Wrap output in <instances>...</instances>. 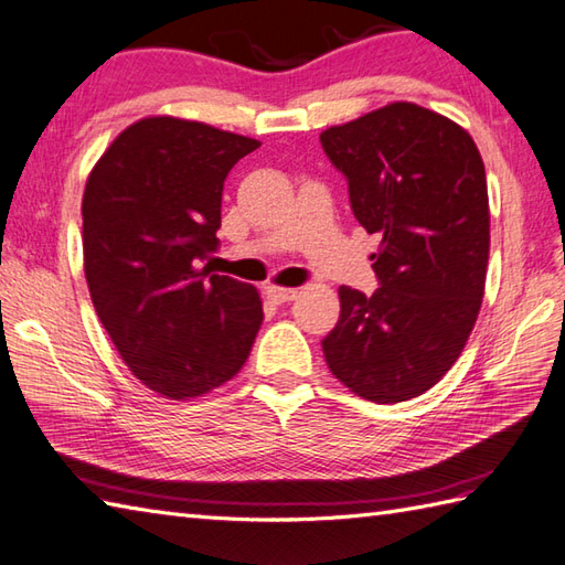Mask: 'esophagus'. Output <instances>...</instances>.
Here are the masks:
<instances>
[{
  "instance_id": "1",
  "label": "esophagus",
  "mask_w": 565,
  "mask_h": 565,
  "mask_svg": "<svg viewBox=\"0 0 565 565\" xmlns=\"http://www.w3.org/2000/svg\"><path fill=\"white\" fill-rule=\"evenodd\" d=\"M267 296L274 303H289L298 296V291L289 289V286H267Z\"/></svg>"
}]
</instances>
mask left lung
<instances>
[{"label":"left lung","instance_id":"8db88e82","mask_svg":"<svg viewBox=\"0 0 565 565\" xmlns=\"http://www.w3.org/2000/svg\"><path fill=\"white\" fill-rule=\"evenodd\" d=\"M347 177L354 218L379 233V289L340 286V320L322 340L334 379L374 403L429 391L459 359L483 303L490 211L473 138L411 102L320 134Z\"/></svg>","mask_w":565,"mask_h":565}]
</instances>
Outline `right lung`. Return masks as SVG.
<instances>
[{"label":"right lung","instance_id":"add662e5","mask_svg":"<svg viewBox=\"0 0 565 565\" xmlns=\"http://www.w3.org/2000/svg\"><path fill=\"white\" fill-rule=\"evenodd\" d=\"M259 140L174 116L128 126L89 172L82 247L94 310L134 376L189 401L231 381L262 326L255 286L201 267L223 182Z\"/></svg>","mask_w":565,"mask_h":565}]
</instances>
